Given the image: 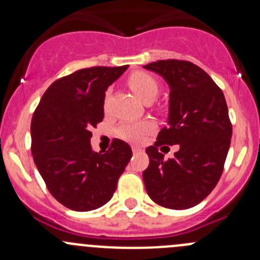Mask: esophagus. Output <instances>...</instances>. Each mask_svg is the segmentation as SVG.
I'll return each instance as SVG.
<instances>
[{
    "label": "esophagus",
    "instance_id": "34e87169",
    "mask_svg": "<svg viewBox=\"0 0 260 260\" xmlns=\"http://www.w3.org/2000/svg\"><path fill=\"white\" fill-rule=\"evenodd\" d=\"M132 151H133V153H138V152L142 151V148H141V147H137V146H133Z\"/></svg>",
    "mask_w": 260,
    "mask_h": 260
}]
</instances>
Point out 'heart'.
Returning <instances> with one entry per match:
<instances>
[{"label": "heart", "instance_id": "obj_1", "mask_svg": "<svg viewBox=\"0 0 260 260\" xmlns=\"http://www.w3.org/2000/svg\"><path fill=\"white\" fill-rule=\"evenodd\" d=\"M129 88L140 96L143 101H151L156 96L158 91V81L153 75L149 73L137 72L131 73L127 79ZM153 129V123L148 120H142V122H124L115 129V133L122 140L128 141L132 143L142 142L143 138Z\"/></svg>", "mask_w": 260, "mask_h": 260}]
</instances>
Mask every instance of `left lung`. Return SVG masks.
Listing matches in <instances>:
<instances>
[{"instance_id": "8db88e82", "label": "left lung", "mask_w": 260, "mask_h": 260, "mask_svg": "<svg viewBox=\"0 0 260 260\" xmlns=\"http://www.w3.org/2000/svg\"><path fill=\"white\" fill-rule=\"evenodd\" d=\"M145 69L161 75L170 85L169 124L146 149V191L158 205L185 210L214 190L224 170L233 127L221 89L198 65L185 60H158ZM179 144L174 159L158 151Z\"/></svg>"}]
</instances>
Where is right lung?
<instances>
[{"label": "right lung", "mask_w": 260, "mask_h": 260, "mask_svg": "<svg viewBox=\"0 0 260 260\" xmlns=\"http://www.w3.org/2000/svg\"><path fill=\"white\" fill-rule=\"evenodd\" d=\"M127 68L93 67L60 78L34 112V162L50 193L70 210L90 211L108 203L132 157L120 140L106 153L90 146V128L104 118L106 90Z\"/></svg>", "instance_id": "add662e5"}]
</instances>
